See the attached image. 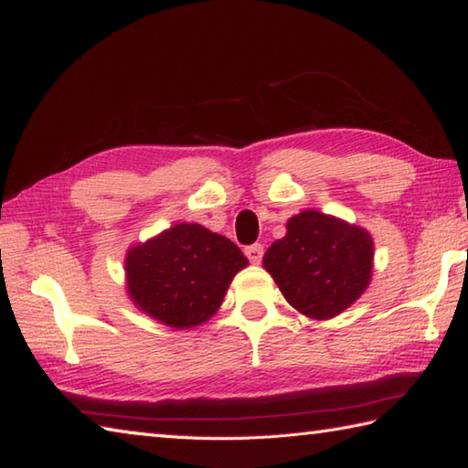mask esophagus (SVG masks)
<instances>
[{"instance_id":"esophagus-1","label":"esophagus","mask_w":468,"mask_h":468,"mask_svg":"<svg viewBox=\"0 0 468 468\" xmlns=\"http://www.w3.org/2000/svg\"><path fill=\"white\" fill-rule=\"evenodd\" d=\"M245 255H247V258H250V261H251V263L258 265V263L261 261V258H263V247H261L260 243L245 247Z\"/></svg>"}]
</instances>
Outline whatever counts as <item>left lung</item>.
<instances>
[{
    "instance_id": "1",
    "label": "left lung",
    "mask_w": 468,
    "mask_h": 468,
    "mask_svg": "<svg viewBox=\"0 0 468 468\" xmlns=\"http://www.w3.org/2000/svg\"><path fill=\"white\" fill-rule=\"evenodd\" d=\"M367 229L306 208L263 255V268L300 314L328 320L355 304L373 276Z\"/></svg>"
}]
</instances>
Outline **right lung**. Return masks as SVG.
Masks as SVG:
<instances>
[{
  "mask_svg": "<svg viewBox=\"0 0 468 468\" xmlns=\"http://www.w3.org/2000/svg\"><path fill=\"white\" fill-rule=\"evenodd\" d=\"M247 258L231 239L198 223H178L125 255V290L137 310L186 331L213 316Z\"/></svg>",
  "mask_w": 468,
  "mask_h": 468,
  "instance_id": "obj_1",
  "label": "right lung"
}]
</instances>
